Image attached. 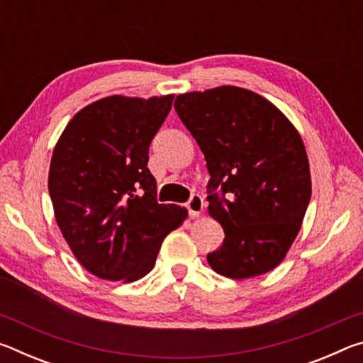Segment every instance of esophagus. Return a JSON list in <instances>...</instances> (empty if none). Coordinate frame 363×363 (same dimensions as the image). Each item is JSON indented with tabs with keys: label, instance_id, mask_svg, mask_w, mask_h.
<instances>
[{
	"label": "esophagus",
	"instance_id": "esophagus-1",
	"mask_svg": "<svg viewBox=\"0 0 363 363\" xmlns=\"http://www.w3.org/2000/svg\"><path fill=\"white\" fill-rule=\"evenodd\" d=\"M186 206H187L190 216L199 218L200 214H201V211H203L205 201H203V199H201L199 194H195V195H192V199L189 200V203Z\"/></svg>",
	"mask_w": 363,
	"mask_h": 363
}]
</instances>
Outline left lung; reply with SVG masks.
I'll list each match as a JSON object with an SVG mask.
<instances>
[{
    "mask_svg": "<svg viewBox=\"0 0 363 363\" xmlns=\"http://www.w3.org/2000/svg\"><path fill=\"white\" fill-rule=\"evenodd\" d=\"M174 108L203 152L208 213L225 233L208 264L233 280L275 269L298 237L312 192L298 130L272 102L238 86L179 94Z\"/></svg>",
    "mask_w": 363,
    "mask_h": 363,
    "instance_id": "8db88e82",
    "label": "left lung"
}]
</instances>
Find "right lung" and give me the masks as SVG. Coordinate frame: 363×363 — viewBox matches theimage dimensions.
Listing matches in <instances>:
<instances>
[{
	"mask_svg": "<svg viewBox=\"0 0 363 363\" xmlns=\"http://www.w3.org/2000/svg\"><path fill=\"white\" fill-rule=\"evenodd\" d=\"M173 99L102 97L73 115L54 147L48 177L54 218L73 256L102 280L143 279L164 237L187 219L186 208L158 203L147 168Z\"/></svg>",
	"mask_w": 363,
	"mask_h": 363,
	"instance_id": "right-lung-1",
	"label": "right lung"
}]
</instances>
